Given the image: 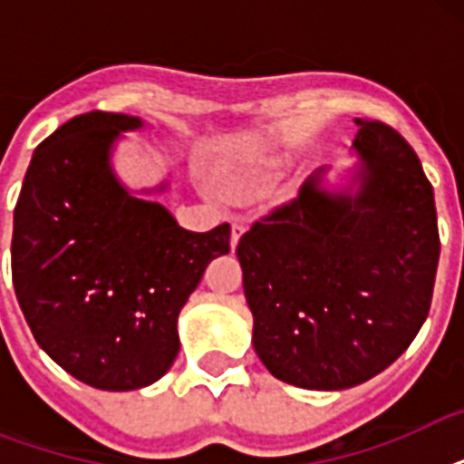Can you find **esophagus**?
Listing matches in <instances>:
<instances>
[{"label":"esophagus","instance_id":"1","mask_svg":"<svg viewBox=\"0 0 464 464\" xmlns=\"http://www.w3.org/2000/svg\"><path fill=\"white\" fill-rule=\"evenodd\" d=\"M243 233H246V226L240 224V221H233L231 224V247L233 250H236V246H238V240Z\"/></svg>","mask_w":464,"mask_h":464}]
</instances>
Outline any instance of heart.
Here are the masks:
<instances>
[{
	"mask_svg": "<svg viewBox=\"0 0 464 464\" xmlns=\"http://www.w3.org/2000/svg\"><path fill=\"white\" fill-rule=\"evenodd\" d=\"M284 166H286V159H279V156H262L247 163H238L221 175L218 188L224 189L226 195H247L275 182L282 175Z\"/></svg>",
	"mask_w": 464,
	"mask_h": 464,
	"instance_id": "1",
	"label": "heart"
}]
</instances>
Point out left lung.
Here are the masks:
<instances>
[{
	"label": "left lung",
	"mask_w": 464,
	"mask_h": 464,
	"mask_svg": "<svg viewBox=\"0 0 464 464\" xmlns=\"http://www.w3.org/2000/svg\"><path fill=\"white\" fill-rule=\"evenodd\" d=\"M359 125L342 188L327 168L238 240L253 346L279 381L346 390L397 361L421 330L439 269L433 188L414 149Z\"/></svg>",
	"instance_id": "1"
}]
</instances>
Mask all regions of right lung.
<instances>
[{"mask_svg":"<svg viewBox=\"0 0 464 464\" xmlns=\"http://www.w3.org/2000/svg\"><path fill=\"white\" fill-rule=\"evenodd\" d=\"M144 120L86 112L31 159L14 209L11 276L33 337L91 388L127 392L168 373L180 352L178 315L231 226L185 231L112 168V151Z\"/></svg>","mask_w":464,"mask_h":464,"instance_id":"obj_1","label":"right lung"}]
</instances>
